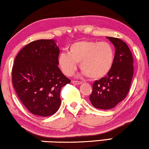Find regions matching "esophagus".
<instances>
[{"instance_id": "1", "label": "esophagus", "mask_w": 149, "mask_h": 149, "mask_svg": "<svg viewBox=\"0 0 149 149\" xmlns=\"http://www.w3.org/2000/svg\"><path fill=\"white\" fill-rule=\"evenodd\" d=\"M72 83L73 84H74V85H81L82 83L81 81H72Z\"/></svg>"}]
</instances>
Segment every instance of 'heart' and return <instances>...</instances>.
<instances>
[{
  "label": "heart",
  "instance_id": "heart-1",
  "mask_svg": "<svg viewBox=\"0 0 149 149\" xmlns=\"http://www.w3.org/2000/svg\"><path fill=\"white\" fill-rule=\"evenodd\" d=\"M113 60L114 50L109 43L83 40L71 44L68 53L60 54L58 64L64 74L71 76L80 62L83 74L99 79L108 74Z\"/></svg>",
  "mask_w": 149,
  "mask_h": 149
}]
</instances>
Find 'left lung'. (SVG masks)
I'll list each match as a JSON object with an SVG mask.
<instances>
[{"instance_id": "obj_1", "label": "left lung", "mask_w": 149, "mask_h": 149, "mask_svg": "<svg viewBox=\"0 0 149 149\" xmlns=\"http://www.w3.org/2000/svg\"><path fill=\"white\" fill-rule=\"evenodd\" d=\"M115 47L113 66L106 76L95 81L89 100L97 109H110L124 100L130 89L134 66L132 53L120 39L107 37Z\"/></svg>"}]
</instances>
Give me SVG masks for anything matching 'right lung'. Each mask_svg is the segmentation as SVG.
I'll use <instances>...</instances> for the list:
<instances>
[{"label":"right lung","instance_id":"right-lung-1","mask_svg":"<svg viewBox=\"0 0 149 149\" xmlns=\"http://www.w3.org/2000/svg\"><path fill=\"white\" fill-rule=\"evenodd\" d=\"M54 40H39L19 52L12 81L19 100L34 115L47 117L58 110L61 89L70 80L58 68L59 48Z\"/></svg>","mask_w":149,"mask_h":149}]
</instances>
